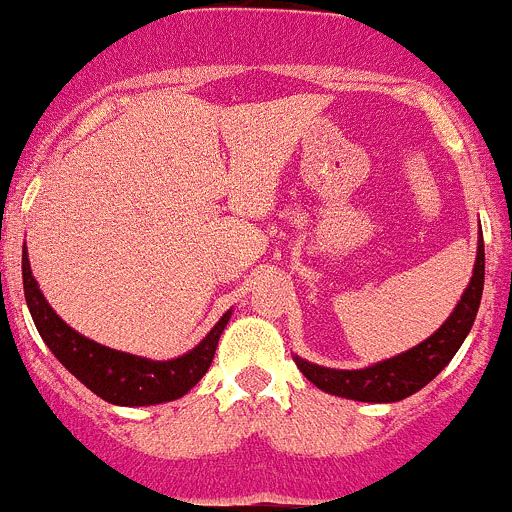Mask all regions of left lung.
Returning <instances> with one entry per match:
<instances>
[{"instance_id":"1","label":"left lung","mask_w":512,"mask_h":512,"mask_svg":"<svg viewBox=\"0 0 512 512\" xmlns=\"http://www.w3.org/2000/svg\"><path fill=\"white\" fill-rule=\"evenodd\" d=\"M483 281L485 248L483 238H480L470 286L465 289L462 299L457 301L450 319L430 339L412 347L410 352H402L399 357H392L367 369H326L304 362L299 357H296V367L301 369V374L309 382H314L324 392L357 399V402H399V399L410 397L417 389L425 387L427 382H432L447 367V362L455 357L460 344L465 342L475 314L480 309Z\"/></svg>"}]
</instances>
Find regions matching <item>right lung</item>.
Masks as SVG:
<instances>
[{"mask_svg": "<svg viewBox=\"0 0 512 512\" xmlns=\"http://www.w3.org/2000/svg\"><path fill=\"white\" fill-rule=\"evenodd\" d=\"M22 284L29 314H32L34 326L50 347V352L97 397L120 407L160 405V402L183 397L188 389L196 387L211 367L218 339H221V332L226 329L228 316H231V311H226L221 321L211 329V334L183 357L170 359V362H153V359L102 347V344L85 339L72 326H67L52 311V306L47 304L40 286L34 281L27 248L22 251Z\"/></svg>", "mask_w": 512, "mask_h": 512, "instance_id": "right-lung-1", "label": "right lung"}]
</instances>
